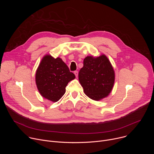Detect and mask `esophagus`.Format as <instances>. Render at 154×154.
Segmentation results:
<instances>
[{"label": "esophagus", "mask_w": 154, "mask_h": 154, "mask_svg": "<svg viewBox=\"0 0 154 154\" xmlns=\"http://www.w3.org/2000/svg\"><path fill=\"white\" fill-rule=\"evenodd\" d=\"M74 74H75V77H78V71H74Z\"/></svg>", "instance_id": "esophagus-1"}]
</instances>
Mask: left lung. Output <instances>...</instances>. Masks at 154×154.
<instances>
[{"label":"left lung","mask_w":154,"mask_h":154,"mask_svg":"<svg viewBox=\"0 0 154 154\" xmlns=\"http://www.w3.org/2000/svg\"><path fill=\"white\" fill-rule=\"evenodd\" d=\"M115 74L107 57L87 56L79 73V80L85 94L94 100L106 97L114 86Z\"/></svg>","instance_id":"left-lung-1"}]
</instances>
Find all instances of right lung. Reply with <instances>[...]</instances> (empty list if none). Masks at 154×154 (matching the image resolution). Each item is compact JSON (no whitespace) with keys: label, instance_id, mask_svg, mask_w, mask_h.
<instances>
[{"label":"right lung","instance_id":"1","mask_svg":"<svg viewBox=\"0 0 154 154\" xmlns=\"http://www.w3.org/2000/svg\"><path fill=\"white\" fill-rule=\"evenodd\" d=\"M75 78L68 66L60 57L46 55L42 58L36 71L35 82L40 94L56 102L66 92L68 83Z\"/></svg>","mask_w":154,"mask_h":154}]
</instances>
